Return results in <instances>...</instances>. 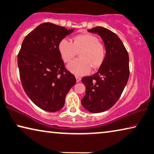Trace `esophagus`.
<instances>
[{"label": "esophagus", "mask_w": 154, "mask_h": 154, "mask_svg": "<svg viewBox=\"0 0 154 154\" xmlns=\"http://www.w3.org/2000/svg\"><path fill=\"white\" fill-rule=\"evenodd\" d=\"M75 77H76V81H77V82H79L80 81H81V77H80L76 76Z\"/></svg>", "instance_id": "esophagus-1"}]
</instances>
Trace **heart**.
<instances>
[{"mask_svg": "<svg viewBox=\"0 0 154 154\" xmlns=\"http://www.w3.org/2000/svg\"><path fill=\"white\" fill-rule=\"evenodd\" d=\"M58 48L65 62H70L79 52V59L72 61L68 66V69L78 76L88 73L91 66L99 68L106 57L103 45L99 42L98 38L91 34L78 35L72 38V42L63 39Z\"/></svg>", "mask_w": 154, "mask_h": 154, "instance_id": "heart-1", "label": "heart"}]
</instances>
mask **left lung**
Instances as JSON below:
<instances>
[{"label":"left lung","instance_id":"obj_1","mask_svg":"<svg viewBox=\"0 0 154 154\" xmlns=\"http://www.w3.org/2000/svg\"><path fill=\"white\" fill-rule=\"evenodd\" d=\"M88 31L101 37L106 53L97 72L82 79L86 86L82 104L90 112L100 113L111 108L125 88L130 75L129 55L121 39L109 29L97 26Z\"/></svg>","mask_w":154,"mask_h":154}]
</instances>
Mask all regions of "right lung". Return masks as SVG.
<instances>
[{"mask_svg":"<svg viewBox=\"0 0 154 154\" xmlns=\"http://www.w3.org/2000/svg\"><path fill=\"white\" fill-rule=\"evenodd\" d=\"M74 29L45 23L24 39L18 55L22 85L31 101L44 110L55 112L64 107L65 98L76 83L65 68L58 48L60 41Z\"/></svg>","mask_w":154,"mask_h":154,"instance_id":"obj_1","label":"right lung"}]
</instances>
